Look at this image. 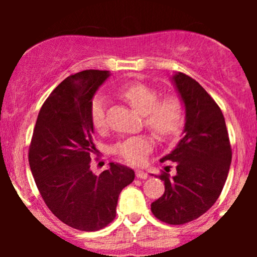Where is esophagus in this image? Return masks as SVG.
I'll return each mask as SVG.
<instances>
[{"instance_id": "34e87169", "label": "esophagus", "mask_w": 257, "mask_h": 257, "mask_svg": "<svg viewBox=\"0 0 257 257\" xmlns=\"http://www.w3.org/2000/svg\"><path fill=\"white\" fill-rule=\"evenodd\" d=\"M135 175H137V178L138 179H147V173H145V172H143V170H137V172H135Z\"/></svg>"}]
</instances>
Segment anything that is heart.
<instances>
[{
  "mask_svg": "<svg viewBox=\"0 0 257 257\" xmlns=\"http://www.w3.org/2000/svg\"><path fill=\"white\" fill-rule=\"evenodd\" d=\"M118 94L143 114L146 126L159 138L173 135L184 122V105L175 95L159 98V93L155 88L141 82H132L123 85L119 88ZM89 116L91 124L96 131L105 128V98L100 94L91 99ZM152 149V139L149 135L140 134L118 141L113 146V152L128 163L140 164L145 161Z\"/></svg>",
  "mask_w": 257,
  "mask_h": 257,
  "instance_id": "heart-1",
  "label": "heart"
}]
</instances>
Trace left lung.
I'll use <instances>...</instances> for the list:
<instances>
[{"label":"left lung","mask_w":257,"mask_h":257,"mask_svg":"<svg viewBox=\"0 0 257 257\" xmlns=\"http://www.w3.org/2000/svg\"><path fill=\"white\" fill-rule=\"evenodd\" d=\"M186 107L184 137L162 163H175L158 178L163 196L151 204L152 214L168 225H184L206 213L225 186L232 159L225 118L219 105L196 79L179 72L173 77Z\"/></svg>","instance_id":"obj_1"}]
</instances>
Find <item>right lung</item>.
<instances>
[{
    "label": "right lung",
    "instance_id": "add662e5",
    "mask_svg": "<svg viewBox=\"0 0 257 257\" xmlns=\"http://www.w3.org/2000/svg\"><path fill=\"white\" fill-rule=\"evenodd\" d=\"M108 71L85 70L65 78L38 113L29 146V164L46 205L65 225L99 231L116 217L120 191L134 170L119 163L95 175L90 170L94 128L89 107Z\"/></svg>",
    "mask_w": 257,
    "mask_h": 257
}]
</instances>
